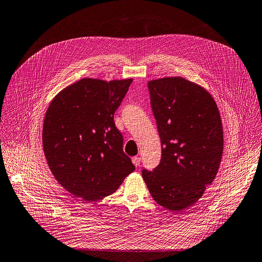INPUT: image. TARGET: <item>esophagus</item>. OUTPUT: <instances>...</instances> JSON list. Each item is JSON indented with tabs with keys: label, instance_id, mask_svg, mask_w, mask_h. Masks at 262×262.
I'll use <instances>...</instances> for the list:
<instances>
[{
	"label": "esophagus",
	"instance_id": "34e87169",
	"mask_svg": "<svg viewBox=\"0 0 262 262\" xmlns=\"http://www.w3.org/2000/svg\"><path fill=\"white\" fill-rule=\"evenodd\" d=\"M132 162H133V164L135 166L138 167L140 165V163H141V158H140V157H138V156H135V157H133V158H132Z\"/></svg>",
	"mask_w": 262,
	"mask_h": 262
}]
</instances>
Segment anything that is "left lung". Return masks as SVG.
<instances>
[{
	"label": "left lung",
	"instance_id": "8db88e82",
	"mask_svg": "<svg viewBox=\"0 0 262 262\" xmlns=\"http://www.w3.org/2000/svg\"><path fill=\"white\" fill-rule=\"evenodd\" d=\"M161 161L142 175L154 200L181 213L215 180L224 151L221 113L202 86L181 76L148 81Z\"/></svg>",
	"mask_w": 262,
	"mask_h": 262
}]
</instances>
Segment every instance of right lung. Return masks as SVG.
I'll use <instances>...</instances> for the list:
<instances>
[{
  "mask_svg": "<svg viewBox=\"0 0 262 262\" xmlns=\"http://www.w3.org/2000/svg\"><path fill=\"white\" fill-rule=\"evenodd\" d=\"M132 80L85 77L62 89L46 111L41 140L49 169L83 201L114 193L135 169L114 122Z\"/></svg>",
  "mask_w": 262,
  "mask_h": 262,
  "instance_id": "obj_1",
  "label": "right lung"
}]
</instances>
